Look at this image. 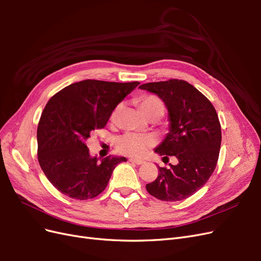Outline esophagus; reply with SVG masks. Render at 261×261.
<instances>
[{
  "label": "esophagus",
  "mask_w": 261,
  "mask_h": 261,
  "mask_svg": "<svg viewBox=\"0 0 261 261\" xmlns=\"http://www.w3.org/2000/svg\"><path fill=\"white\" fill-rule=\"evenodd\" d=\"M129 161L132 162V163H135V164H137V165H141V164H144L145 163V161L144 160H139V159H129Z\"/></svg>",
  "instance_id": "1"
}]
</instances>
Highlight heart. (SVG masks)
<instances>
[{
  "label": "heart",
  "mask_w": 261,
  "mask_h": 261,
  "mask_svg": "<svg viewBox=\"0 0 261 261\" xmlns=\"http://www.w3.org/2000/svg\"><path fill=\"white\" fill-rule=\"evenodd\" d=\"M138 101L143 112L149 118H156L164 112L163 101L154 94H143ZM117 111L118 108L115 109L112 117L116 116ZM155 143L156 139L152 135L125 133L116 139V148L121 153L132 156H140L144 155L150 148L155 145Z\"/></svg>",
  "instance_id": "b5f03b06"
}]
</instances>
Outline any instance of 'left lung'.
<instances>
[{"instance_id":"left-lung-1","label":"left lung","mask_w":261,"mask_h":261,"mask_svg":"<svg viewBox=\"0 0 261 261\" xmlns=\"http://www.w3.org/2000/svg\"><path fill=\"white\" fill-rule=\"evenodd\" d=\"M139 88L155 93L169 111L170 132L154 151L163 160L169 155L178 160L170 169L159 167L147 192L163 201L186 199L207 183L217 167L222 135L216 109L185 81L148 83Z\"/></svg>"}]
</instances>
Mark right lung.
Segmentation results:
<instances>
[{
  "instance_id": "add662e5",
  "label": "right lung",
  "mask_w": 261,
  "mask_h": 261,
  "mask_svg": "<svg viewBox=\"0 0 261 261\" xmlns=\"http://www.w3.org/2000/svg\"><path fill=\"white\" fill-rule=\"evenodd\" d=\"M139 85L86 80L74 83L49 100L38 124V161L50 183L77 200L105 191L124 156H90L85 141L103 128L113 110Z\"/></svg>"
}]
</instances>
